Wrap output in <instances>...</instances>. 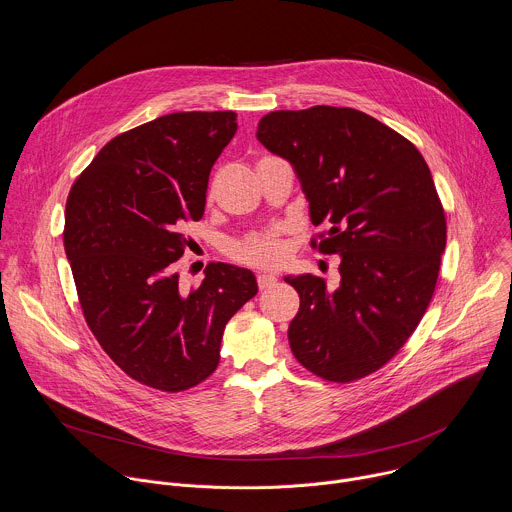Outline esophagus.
I'll list each match as a JSON object with an SVG mask.
<instances>
[{"mask_svg":"<svg viewBox=\"0 0 512 512\" xmlns=\"http://www.w3.org/2000/svg\"><path fill=\"white\" fill-rule=\"evenodd\" d=\"M275 283H277V277L271 275V273H259V275H257V285H259V289L273 287Z\"/></svg>","mask_w":512,"mask_h":512,"instance_id":"34e87169","label":"esophagus"}]
</instances>
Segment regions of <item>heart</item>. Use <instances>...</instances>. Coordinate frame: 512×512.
Returning a JSON list of instances; mask_svg holds the SVG:
<instances>
[{
  "instance_id": "heart-1",
  "label": "heart",
  "mask_w": 512,
  "mask_h": 512,
  "mask_svg": "<svg viewBox=\"0 0 512 512\" xmlns=\"http://www.w3.org/2000/svg\"><path fill=\"white\" fill-rule=\"evenodd\" d=\"M229 253L235 261L255 267H277L287 257V247L281 239L279 229L263 233H251L239 241H233Z\"/></svg>"
}]
</instances>
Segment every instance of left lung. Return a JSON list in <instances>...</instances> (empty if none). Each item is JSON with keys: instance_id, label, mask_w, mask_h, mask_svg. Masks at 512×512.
<instances>
[{"instance_id": "left-lung-1", "label": "left lung", "mask_w": 512, "mask_h": 512, "mask_svg": "<svg viewBox=\"0 0 512 512\" xmlns=\"http://www.w3.org/2000/svg\"><path fill=\"white\" fill-rule=\"evenodd\" d=\"M257 140L299 179L311 241L339 255V285L287 275L299 311L287 337L315 376L352 382L380 370L420 323L446 247V219L418 148L380 120L335 106L277 110L259 120Z\"/></svg>"}]
</instances>
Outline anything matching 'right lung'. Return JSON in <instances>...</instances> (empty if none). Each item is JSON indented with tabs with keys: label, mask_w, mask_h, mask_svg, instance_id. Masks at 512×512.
Segmentation results:
<instances>
[{
	"label": "right lung",
	"mask_w": 512,
	"mask_h": 512,
	"mask_svg": "<svg viewBox=\"0 0 512 512\" xmlns=\"http://www.w3.org/2000/svg\"><path fill=\"white\" fill-rule=\"evenodd\" d=\"M237 114L175 112L112 138L74 183L64 249L88 327L136 382L183 392L219 366L227 321L257 293L249 269L211 263L183 291L175 261L205 213Z\"/></svg>",
	"instance_id": "obj_1"
}]
</instances>
